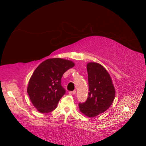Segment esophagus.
<instances>
[{"label": "esophagus", "instance_id": "esophagus-1", "mask_svg": "<svg viewBox=\"0 0 146 146\" xmlns=\"http://www.w3.org/2000/svg\"><path fill=\"white\" fill-rule=\"evenodd\" d=\"M70 95H75L76 93V90H73V91H70L68 92Z\"/></svg>", "mask_w": 146, "mask_h": 146}]
</instances>
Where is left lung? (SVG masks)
Here are the masks:
<instances>
[{
	"label": "left lung",
	"mask_w": 146,
	"mask_h": 146,
	"mask_svg": "<svg viewBox=\"0 0 146 146\" xmlns=\"http://www.w3.org/2000/svg\"><path fill=\"white\" fill-rule=\"evenodd\" d=\"M89 93L84 103L79 104L80 111L88 117H95L110 108L115 97V89L107 70L100 64L86 65Z\"/></svg>",
	"instance_id": "1"
}]
</instances>
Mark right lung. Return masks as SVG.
I'll return each instance as SVG.
<instances>
[{"label":"right lung","instance_id":"right-lung-1","mask_svg":"<svg viewBox=\"0 0 146 146\" xmlns=\"http://www.w3.org/2000/svg\"><path fill=\"white\" fill-rule=\"evenodd\" d=\"M74 66L71 60L56 58L44 60L36 68L28 83L27 93L38 111L48 113L56 109L66 92L61 85L62 77Z\"/></svg>","mask_w":146,"mask_h":146}]
</instances>
